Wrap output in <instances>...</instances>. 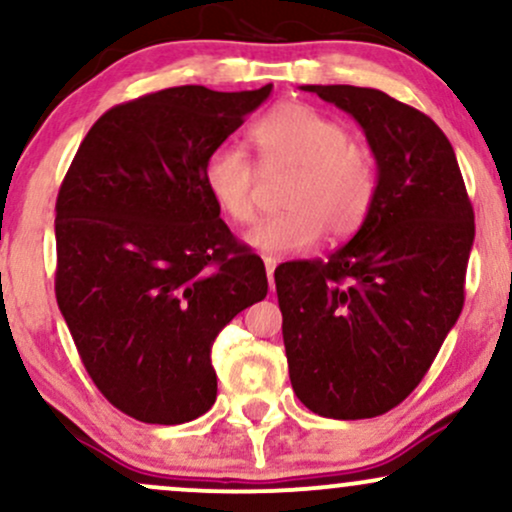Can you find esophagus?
I'll return each instance as SVG.
<instances>
[{
    "instance_id": "esophagus-1",
    "label": "esophagus",
    "mask_w": 512,
    "mask_h": 512,
    "mask_svg": "<svg viewBox=\"0 0 512 512\" xmlns=\"http://www.w3.org/2000/svg\"><path fill=\"white\" fill-rule=\"evenodd\" d=\"M264 267H267L269 291H274V269H276V260H272V257H264Z\"/></svg>"
}]
</instances>
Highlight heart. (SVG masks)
Here are the masks:
<instances>
[{
	"label": "heart",
	"mask_w": 512,
	"mask_h": 512,
	"mask_svg": "<svg viewBox=\"0 0 512 512\" xmlns=\"http://www.w3.org/2000/svg\"><path fill=\"white\" fill-rule=\"evenodd\" d=\"M264 175L289 173L284 214L257 223L245 236L264 255L310 250L330 231L346 238L361 228L378 192L370 149L349 142V129L303 103H281L250 127ZM260 170L238 146L219 144L207 156L202 180L211 199L236 223L257 216Z\"/></svg>",
	"instance_id": "b5f03b06"
}]
</instances>
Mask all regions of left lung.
<instances>
[{"instance_id": "obj_1", "label": "left lung", "mask_w": 512, "mask_h": 512, "mask_svg": "<svg viewBox=\"0 0 512 512\" xmlns=\"http://www.w3.org/2000/svg\"><path fill=\"white\" fill-rule=\"evenodd\" d=\"M301 88L361 125L378 192L330 260L274 272L291 385L327 419H373L414 392L462 313L474 211L431 117L378 88Z\"/></svg>"}]
</instances>
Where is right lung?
Wrapping results in <instances>:
<instances>
[{
  "instance_id": "add662e5",
  "label": "right lung",
  "mask_w": 512,
  "mask_h": 512,
  "mask_svg": "<svg viewBox=\"0 0 512 512\" xmlns=\"http://www.w3.org/2000/svg\"><path fill=\"white\" fill-rule=\"evenodd\" d=\"M269 93L175 86L115 105L64 175L57 305L98 390L144 424L211 409V344L267 296L262 260L219 219L202 168Z\"/></svg>"
}]
</instances>
